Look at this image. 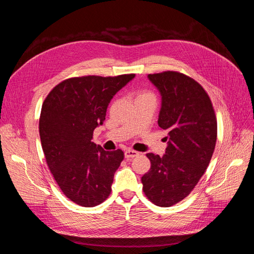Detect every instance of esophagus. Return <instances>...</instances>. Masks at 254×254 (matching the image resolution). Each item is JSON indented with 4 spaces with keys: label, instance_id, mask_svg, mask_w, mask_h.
I'll list each match as a JSON object with an SVG mask.
<instances>
[{
    "label": "esophagus",
    "instance_id": "34e87169",
    "mask_svg": "<svg viewBox=\"0 0 254 254\" xmlns=\"http://www.w3.org/2000/svg\"><path fill=\"white\" fill-rule=\"evenodd\" d=\"M137 155H139V152L135 151V150H132V149H127L125 151V158L126 159H132V158L136 157Z\"/></svg>",
    "mask_w": 254,
    "mask_h": 254
}]
</instances>
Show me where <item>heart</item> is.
<instances>
[{
    "mask_svg": "<svg viewBox=\"0 0 254 254\" xmlns=\"http://www.w3.org/2000/svg\"><path fill=\"white\" fill-rule=\"evenodd\" d=\"M140 98H155V94L151 93L150 91L147 90H142L140 92H137L135 99H140Z\"/></svg>",
    "mask_w": 254,
    "mask_h": 254,
    "instance_id": "1",
    "label": "heart"
}]
</instances>
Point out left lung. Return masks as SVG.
Returning <instances> with one entry per match:
<instances>
[{"label": "left lung", "instance_id": "1", "mask_svg": "<svg viewBox=\"0 0 254 254\" xmlns=\"http://www.w3.org/2000/svg\"><path fill=\"white\" fill-rule=\"evenodd\" d=\"M162 96L158 124L166 130L165 155L147 153L150 170L143 191L158 206L188 197L209 166L217 139V120L210 96L195 79L180 72L149 74Z\"/></svg>", "mask_w": 254, "mask_h": 254}]
</instances>
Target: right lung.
Here are the masks:
<instances>
[{
	"instance_id": "right-lung-1",
	"label": "right lung",
	"mask_w": 254,
	"mask_h": 254,
	"mask_svg": "<svg viewBox=\"0 0 254 254\" xmlns=\"http://www.w3.org/2000/svg\"><path fill=\"white\" fill-rule=\"evenodd\" d=\"M89 75L67 78L45 97L39 133L47 164L63 193L76 204L92 207L111 193L121 149L106 151L92 142L112 97L134 77Z\"/></svg>"
}]
</instances>
